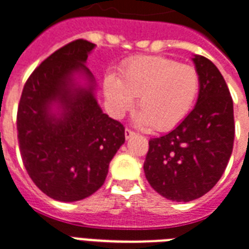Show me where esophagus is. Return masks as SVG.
<instances>
[{
	"mask_svg": "<svg viewBox=\"0 0 249 249\" xmlns=\"http://www.w3.org/2000/svg\"><path fill=\"white\" fill-rule=\"evenodd\" d=\"M133 136H134V132H133V130H130L129 128L125 129V138H126V140H129V138L133 137Z\"/></svg>",
	"mask_w": 249,
	"mask_h": 249,
	"instance_id": "esophagus-1",
	"label": "esophagus"
}]
</instances>
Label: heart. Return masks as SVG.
<instances>
[{
  "mask_svg": "<svg viewBox=\"0 0 249 249\" xmlns=\"http://www.w3.org/2000/svg\"><path fill=\"white\" fill-rule=\"evenodd\" d=\"M201 77L192 65L162 56L130 58L120 69V78L108 74L104 94L113 115L128 111L138 96L137 123L163 132L180 124L196 103Z\"/></svg>",
  "mask_w": 249,
  "mask_h": 249,
  "instance_id": "obj_1",
  "label": "heart"
}]
</instances>
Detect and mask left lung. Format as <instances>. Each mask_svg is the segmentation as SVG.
Wrapping results in <instances>:
<instances>
[{
  "mask_svg": "<svg viewBox=\"0 0 249 249\" xmlns=\"http://www.w3.org/2000/svg\"><path fill=\"white\" fill-rule=\"evenodd\" d=\"M201 77L198 99L174 130L149 141L143 171L168 200L188 202L221 179L232 153L234 104L221 71L204 56L192 58Z\"/></svg>",
  "mask_w": 249,
  "mask_h": 249,
  "instance_id": "1",
  "label": "left lung"
}]
</instances>
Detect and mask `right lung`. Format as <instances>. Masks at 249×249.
<instances>
[{
    "label": "right lung",
    "instance_id": "right-lung-1",
    "mask_svg": "<svg viewBox=\"0 0 249 249\" xmlns=\"http://www.w3.org/2000/svg\"><path fill=\"white\" fill-rule=\"evenodd\" d=\"M94 48L78 39L57 49L32 71L19 100L22 160L36 187L53 200L73 202L96 192L125 142L123 124L103 113L95 98L94 75L85 65Z\"/></svg>",
    "mask_w": 249,
    "mask_h": 249
}]
</instances>
